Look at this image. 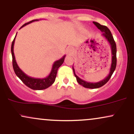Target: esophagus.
<instances>
[{
	"label": "esophagus",
	"instance_id": "obj_1",
	"mask_svg": "<svg viewBox=\"0 0 134 134\" xmlns=\"http://www.w3.org/2000/svg\"><path fill=\"white\" fill-rule=\"evenodd\" d=\"M72 51V48H71V47L67 49V52H69V53H70Z\"/></svg>",
	"mask_w": 134,
	"mask_h": 134
}]
</instances>
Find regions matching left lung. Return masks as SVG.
I'll return each instance as SVG.
<instances>
[{"label": "left lung", "mask_w": 134, "mask_h": 134, "mask_svg": "<svg viewBox=\"0 0 134 134\" xmlns=\"http://www.w3.org/2000/svg\"><path fill=\"white\" fill-rule=\"evenodd\" d=\"M93 23L94 24V25H96V26L98 27L99 30H100L102 32V36L105 38V39L107 40L108 42L110 43V46H111V67H110V72H109L108 75L107 77H105L104 79H103L102 81H99V82H90L81 79V78H79V77L76 74L74 69L73 66H72L74 74V76L76 77L77 82L79 83L80 85L82 86L83 87L90 89L99 88V87L104 86V84L110 80V78H111L112 74H113L115 69H116V46L114 39H113V36H112L111 35V31H110V30H109L107 26H105L101 25L100 24H99V23L97 22H93Z\"/></svg>", "instance_id": "8db88e82"}]
</instances>
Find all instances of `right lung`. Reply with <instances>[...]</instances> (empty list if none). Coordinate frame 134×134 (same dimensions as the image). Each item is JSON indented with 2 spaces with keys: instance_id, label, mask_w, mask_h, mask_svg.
I'll use <instances>...</instances> for the list:
<instances>
[{
  "instance_id": "right-lung-1",
  "label": "right lung",
  "mask_w": 134,
  "mask_h": 134,
  "mask_svg": "<svg viewBox=\"0 0 134 134\" xmlns=\"http://www.w3.org/2000/svg\"><path fill=\"white\" fill-rule=\"evenodd\" d=\"M38 19H35L33 21H30V22L26 23L24 25H23L22 26L20 27V29L22 28L23 27L25 26L27 24H30V23L34 22V21H37ZM17 35V34H16ZM16 35L15 36L14 39L11 45V53H12V57H13V66L15 74H16V76L19 78L22 81V82L25 84L26 86H27V87H30V88L32 89L33 90H44V89H47L48 87H50V86H52L53 84V82H55V78L57 76V73L58 69L62 65V64L64 62V59H65V55H64L62 58H61L60 59L58 60L55 61L53 63V66H52V70L50 72V74L48 75L46 77L43 78V79H38V78H34L28 76L24 72L19 68V66H18V64H17L16 61V58H15L14 53V42H15V39H16Z\"/></svg>"
}]
</instances>
